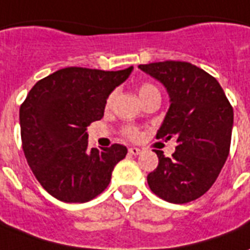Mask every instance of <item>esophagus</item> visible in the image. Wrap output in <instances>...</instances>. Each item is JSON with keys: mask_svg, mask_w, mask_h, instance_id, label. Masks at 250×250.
I'll list each match as a JSON object with an SVG mask.
<instances>
[{"mask_svg": "<svg viewBox=\"0 0 250 250\" xmlns=\"http://www.w3.org/2000/svg\"><path fill=\"white\" fill-rule=\"evenodd\" d=\"M128 152H130L131 155H139L142 151H140L138 147H131V148H128Z\"/></svg>", "mask_w": 250, "mask_h": 250, "instance_id": "esophagus-1", "label": "esophagus"}]
</instances>
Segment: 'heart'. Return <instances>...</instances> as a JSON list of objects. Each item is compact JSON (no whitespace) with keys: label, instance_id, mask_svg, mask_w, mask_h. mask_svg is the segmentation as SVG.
<instances>
[{"label":"heart","instance_id":"b5f03b06","mask_svg":"<svg viewBox=\"0 0 250 250\" xmlns=\"http://www.w3.org/2000/svg\"><path fill=\"white\" fill-rule=\"evenodd\" d=\"M153 90H158V88L155 87L153 84H151V83H143V84H142V86L139 87V95L142 97V95H144V94H147V92H149V91H153ZM111 102H112V97L107 98L106 107L111 106ZM123 134H125L127 138H130V139H132V140L138 139V138L140 136V132L138 131V128L131 127V125H128V127H125Z\"/></svg>","mask_w":250,"mask_h":250}]
</instances>
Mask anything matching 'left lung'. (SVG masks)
I'll list each match as a JSON object with an SVG mask.
<instances>
[{"label": "left lung", "instance_id": "8db88e82", "mask_svg": "<svg viewBox=\"0 0 250 250\" xmlns=\"http://www.w3.org/2000/svg\"><path fill=\"white\" fill-rule=\"evenodd\" d=\"M139 68L162 82L169 95L156 138L176 140L172 158L153 149L159 164L147 176L149 188L168 203L196 200L213 186L228 158L233 108L220 83L195 64L164 61Z\"/></svg>", "mask_w": 250, "mask_h": 250}]
</instances>
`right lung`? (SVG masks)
I'll return each instance as SVG.
<instances>
[{
    "mask_svg": "<svg viewBox=\"0 0 250 250\" xmlns=\"http://www.w3.org/2000/svg\"><path fill=\"white\" fill-rule=\"evenodd\" d=\"M132 66L119 71L66 67L41 79L20 108L22 148L37 180L64 203H86L111 182L127 148L88 147L87 127L101 120L112 90Z\"/></svg>",
    "mask_w": 250,
    "mask_h": 250,
    "instance_id": "add662e5",
    "label": "right lung"
}]
</instances>
